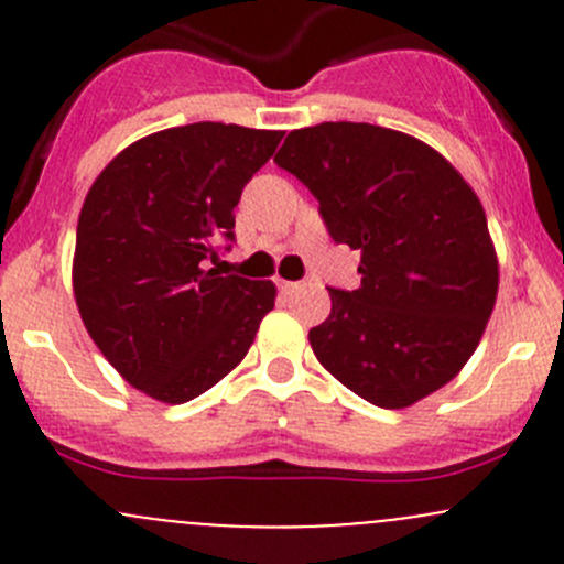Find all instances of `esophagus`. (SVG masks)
I'll list each match as a JSON object with an SVG mask.
<instances>
[{
  "instance_id": "1",
  "label": "esophagus",
  "mask_w": 564,
  "mask_h": 564,
  "mask_svg": "<svg viewBox=\"0 0 564 564\" xmlns=\"http://www.w3.org/2000/svg\"><path fill=\"white\" fill-rule=\"evenodd\" d=\"M278 289H281L283 294H294L300 289L297 281H278Z\"/></svg>"
}]
</instances>
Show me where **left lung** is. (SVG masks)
<instances>
[{"instance_id": "8db88e82", "label": "left lung", "mask_w": 564, "mask_h": 564, "mask_svg": "<svg viewBox=\"0 0 564 564\" xmlns=\"http://www.w3.org/2000/svg\"><path fill=\"white\" fill-rule=\"evenodd\" d=\"M275 163L318 202L338 246L360 250V289H329L308 333L316 360L368 403L412 406L451 382L497 303L486 213L423 141L368 122L292 130Z\"/></svg>"}]
</instances>
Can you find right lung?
<instances>
[{
    "instance_id": "right-lung-1",
    "label": "right lung",
    "mask_w": 564,
    "mask_h": 564,
    "mask_svg": "<svg viewBox=\"0 0 564 564\" xmlns=\"http://www.w3.org/2000/svg\"><path fill=\"white\" fill-rule=\"evenodd\" d=\"M281 139L224 122L169 128L119 152L89 187L73 292L87 333L135 390L185 403L248 355L275 286L209 261L215 242H235L242 187Z\"/></svg>"
}]
</instances>
